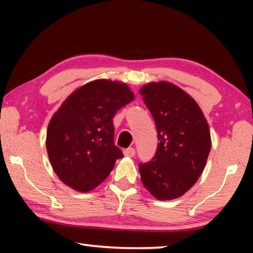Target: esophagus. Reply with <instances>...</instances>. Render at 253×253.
<instances>
[{
	"instance_id": "obj_1",
	"label": "esophagus",
	"mask_w": 253,
	"mask_h": 253,
	"mask_svg": "<svg viewBox=\"0 0 253 253\" xmlns=\"http://www.w3.org/2000/svg\"><path fill=\"white\" fill-rule=\"evenodd\" d=\"M123 153H124V155H126V157L132 158V157H134V153H136V151H134V148L130 147V148H126V150H124Z\"/></svg>"
}]
</instances>
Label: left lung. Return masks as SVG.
<instances>
[{"instance_id":"8db88e82","label":"left lung","mask_w":253,"mask_h":253,"mask_svg":"<svg viewBox=\"0 0 253 253\" xmlns=\"http://www.w3.org/2000/svg\"><path fill=\"white\" fill-rule=\"evenodd\" d=\"M139 93L159 138L155 157L139 165L141 182L158 200L176 199L203 174L212 145L209 123L196 100L172 83H148Z\"/></svg>"}]
</instances>
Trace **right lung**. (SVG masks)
I'll use <instances>...</instances> for the list:
<instances>
[{
  "mask_svg": "<svg viewBox=\"0 0 253 253\" xmlns=\"http://www.w3.org/2000/svg\"><path fill=\"white\" fill-rule=\"evenodd\" d=\"M134 94L126 83L95 79L76 88L48 124L46 147L57 177L89 192L113 170L122 151L114 144L113 117Z\"/></svg>",
  "mask_w": 253,
  "mask_h": 253,
  "instance_id": "obj_1",
  "label": "right lung"
}]
</instances>
